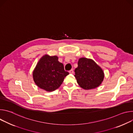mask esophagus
<instances>
[{
    "label": "esophagus",
    "instance_id": "34e87169",
    "mask_svg": "<svg viewBox=\"0 0 133 133\" xmlns=\"http://www.w3.org/2000/svg\"><path fill=\"white\" fill-rule=\"evenodd\" d=\"M69 72L70 74H72L74 73V70H73V69H71V70H70L69 71Z\"/></svg>",
    "mask_w": 133,
    "mask_h": 133
}]
</instances>
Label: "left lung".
Returning <instances> with one entry per match:
<instances>
[{
    "label": "left lung",
    "instance_id": "1",
    "mask_svg": "<svg viewBox=\"0 0 133 133\" xmlns=\"http://www.w3.org/2000/svg\"><path fill=\"white\" fill-rule=\"evenodd\" d=\"M77 82L81 87L89 90L97 88L104 78L103 69L91 59L82 57L78 62V67L75 69Z\"/></svg>",
    "mask_w": 133,
    "mask_h": 133
}]
</instances>
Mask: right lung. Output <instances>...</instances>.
<instances>
[{
	"instance_id": "add662e5",
	"label": "right lung",
	"mask_w": 133,
	"mask_h": 133,
	"mask_svg": "<svg viewBox=\"0 0 133 133\" xmlns=\"http://www.w3.org/2000/svg\"><path fill=\"white\" fill-rule=\"evenodd\" d=\"M58 60L57 56L48 55L39 59L32 72L37 86L47 91H52L60 87L69 72L64 70V65Z\"/></svg>"
}]
</instances>
